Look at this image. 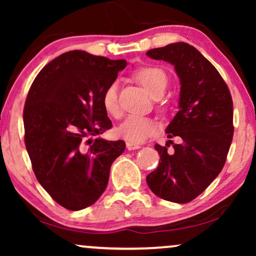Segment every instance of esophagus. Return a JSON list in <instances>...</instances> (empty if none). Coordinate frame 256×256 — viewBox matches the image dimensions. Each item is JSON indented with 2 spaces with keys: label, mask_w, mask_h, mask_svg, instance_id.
<instances>
[{
  "label": "esophagus",
  "mask_w": 256,
  "mask_h": 256,
  "mask_svg": "<svg viewBox=\"0 0 256 256\" xmlns=\"http://www.w3.org/2000/svg\"><path fill=\"white\" fill-rule=\"evenodd\" d=\"M126 146H127L128 150H136L141 148V146L138 144V143H132V142H127L126 143Z\"/></svg>",
  "instance_id": "1"
}]
</instances>
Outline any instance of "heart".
<instances>
[{"label": "heart", "instance_id": "obj_1", "mask_svg": "<svg viewBox=\"0 0 256 256\" xmlns=\"http://www.w3.org/2000/svg\"><path fill=\"white\" fill-rule=\"evenodd\" d=\"M134 78L148 90L150 96L158 98L164 93L168 85V76L162 68L157 66H141L136 68ZM102 104L104 110L112 116H118L120 113L118 99L116 82L110 84L102 94ZM156 124L152 118L129 115L116 128V134L127 142L142 143L155 134Z\"/></svg>", "mask_w": 256, "mask_h": 256}]
</instances>
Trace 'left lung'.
Segmentation results:
<instances>
[{"instance_id":"left-lung-1","label":"left lung","mask_w":256,"mask_h":256,"mask_svg":"<svg viewBox=\"0 0 256 256\" xmlns=\"http://www.w3.org/2000/svg\"><path fill=\"white\" fill-rule=\"evenodd\" d=\"M146 56L174 66L180 82L178 108L166 127L168 138L180 143L155 146L160 163L146 176L157 197L172 202H191L216 180L225 166L233 138V101L216 68L197 48L178 42L149 50Z\"/></svg>"}]
</instances>
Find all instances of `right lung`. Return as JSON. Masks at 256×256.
Instances as JSON below:
<instances>
[{
    "mask_svg": "<svg viewBox=\"0 0 256 256\" xmlns=\"http://www.w3.org/2000/svg\"><path fill=\"white\" fill-rule=\"evenodd\" d=\"M127 66L85 51L65 52L42 68L23 112L24 141L37 180L70 211L94 204L106 190L124 141L87 140L112 128L104 90Z\"/></svg>",
    "mask_w": 256,
    "mask_h": 256,
    "instance_id": "add662e5",
    "label": "right lung"
}]
</instances>
